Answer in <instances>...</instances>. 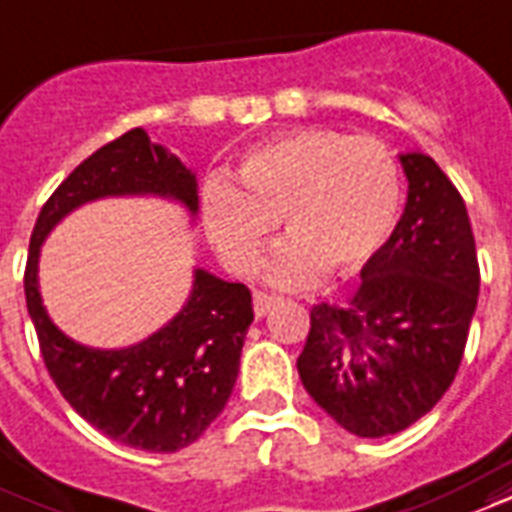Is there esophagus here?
<instances>
[{
  "instance_id": "34e87169",
  "label": "esophagus",
  "mask_w": 512,
  "mask_h": 512,
  "mask_svg": "<svg viewBox=\"0 0 512 512\" xmlns=\"http://www.w3.org/2000/svg\"><path fill=\"white\" fill-rule=\"evenodd\" d=\"M276 301H279L276 295L255 293V317H266V314L271 312V306H274Z\"/></svg>"
}]
</instances>
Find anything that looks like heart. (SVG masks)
<instances>
[{
    "instance_id": "1",
    "label": "heart",
    "mask_w": 512,
    "mask_h": 512,
    "mask_svg": "<svg viewBox=\"0 0 512 512\" xmlns=\"http://www.w3.org/2000/svg\"><path fill=\"white\" fill-rule=\"evenodd\" d=\"M238 189L211 181L203 192L208 238L236 274H255L274 222L290 244L271 266L276 285H306L320 271L352 274L391 236L399 168L377 138L298 130L246 151Z\"/></svg>"
}]
</instances>
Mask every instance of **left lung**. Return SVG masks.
Here are the masks:
<instances>
[{"label": "left lung", "mask_w": 512, "mask_h": 512, "mask_svg": "<svg viewBox=\"0 0 512 512\" xmlns=\"http://www.w3.org/2000/svg\"><path fill=\"white\" fill-rule=\"evenodd\" d=\"M399 160L410 181L404 214L350 301L312 306L298 355L306 393L358 437L399 434L445 396L478 306L464 200L429 154Z\"/></svg>", "instance_id": "8db88e82"}]
</instances>
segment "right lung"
Masks as SVG:
<instances>
[{"label": "right lung", "mask_w": 512, "mask_h": 512, "mask_svg": "<svg viewBox=\"0 0 512 512\" xmlns=\"http://www.w3.org/2000/svg\"><path fill=\"white\" fill-rule=\"evenodd\" d=\"M121 195H160L198 214V181L146 130L124 132L83 160L56 187L34 222L24 293L45 369L83 420L105 437L149 453L187 448L225 410L233 393L252 312V293L238 282L195 268L181 312L124 350L73 342L48 317L37 287L45 236L83 203Z\"/></svg>", "instance_id": "obj_1"}]
</instances>
